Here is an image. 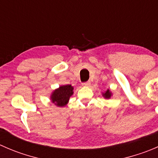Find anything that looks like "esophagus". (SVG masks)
Segmentation results:
<instances>
[{
  "mask_svg": "<svg viewBox=\"0 0 158 158\" xmlns=\"http://www.w3.org/2000/svg\"><path fill=\"white\" fill-rule=\"evenodd\" d=\"M82 86H87V87H89V86H90V85H91V82H83V83H82Z\"/></svg>",
  "mask_w": 158,
  "mask_h": 158,
  "instance_id": "1",
  "label": "esophagus"
}]
</instances>
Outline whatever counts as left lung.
<instances>
[{
	"mask_svg": "<svg viewBox=\"0 0 158 158\" xmlns=\"http://www.w3.org/2000/svg\"><path fill=\"white\" fill-rule=\"evenodd\" d=\"M102 96L104 97L105 98H107V99H109V98H110L111 96H112V92L110 91L109 89H108L106 92H102Z\"/></svg>",
	"mask_w": 158,
	"mask_h": 158,
	"instance_id": "obj_1",
	"label": "left lung"
}]
</instances>
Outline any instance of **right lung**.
Segmentation results:
<instances>
[{"mask_svg": "<svg viewBox=\"0 0 158 158\" xmlns=\"http://www.w3.org/2000/svg\"><path fill=\"white\" fill-rule=\"evenodd\" d=\"M74 88L71 85H60L52 92L50 100L57 107H65L68 104L69 98L73 95Z\"/></svg>", "mask_w": 158, "mask_h": 158, "instance_id": "right-lung-1", "label": "right lung"}]
</instances>
